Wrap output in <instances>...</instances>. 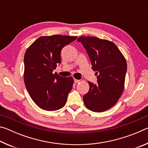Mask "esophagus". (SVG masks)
I'll return each mask as SVG.
<instances>
[{"mask_svg": "<svg viewBox=\"0 0 148 148\" xmlns=\"http://www.w3.org/2000/svg\"><path fill=\"white\" fill-rule=\"evenodd\" d=\"M80 82V80L79 79H74V83L75 84H78Z\"/></svg>", "mask_w": 148, "mask_h": 148, "instance_id": "esophagus-1", "label": "esophagus"}]
</instances>
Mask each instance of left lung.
Masks as SVG:
<instances>
[{"mask_svg": "<svg viewBox=\"0 0 148 148\" xmlns=\"http://www.w3.org/2000/svg\"><path fill=\"white\" fill-rule=\"evenodd\" d=\"M77 41L86 49L98 83L88 82L89 90L84 96V104L92 112H104L117 103L123 91L126 59L116 45L108 40L80 36Z\"/></svg>", "mask_w": 148, "mask_h": 148, "instance_id": "obj_1", "label": "left lung"}]
</instances>
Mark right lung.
<instances>
[{"mask_svg":"<svg viewBox=\"0 0 148 148\" xmlns=\"http://www.w3.org/2000/svg\"><path fill=\"white\" fill-rule=\"evenodd\" d=\"M76 38L64 35L41 36L26 50L25 85L32 101L42 110L55 111L66 104L74 79L53 74V71L61 62L62 49Z\"/></svg>","mask_w":148,"mask_h":148,"instance_id":"add662e5","label":"right lung"}]
</instances>
